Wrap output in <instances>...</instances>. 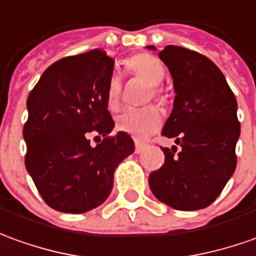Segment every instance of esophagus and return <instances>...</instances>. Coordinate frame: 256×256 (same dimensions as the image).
<instances>
[{
    "label": "esophagus",
    "instance_id": "1",
    "mask_svg": "<svg viewBox=\"0 0 256 256\" xmlns=\"http://www.w3.org/2000/svg\"><path fill=\"white\" fill-rule=\"evenodd\" d=\"M146 148V144H142V142H138V141H136V154H141L144 150Z\"/></svg>",
    "mask_w": 256,
    "mask_h": 256
}]
</instances>
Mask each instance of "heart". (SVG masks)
<instances>
[{
  "instance_id": "heart-1",
  "label": "heart",
  "mask_w": 256,
  "mask_h": 256,
  "mask_svg": "<svg viewBox=\"0 0 256 256\" xmlns=\"http://www.w3.org/2000/svg\"><path fill=\"white\" fill-rule=\"evenodd\" d=\"M128 69L144 78L148 84L156 87L162 83V80L165 78V66L160 60L150 55V54H140L136 55L128 62ZM120 78L118 73L110 74V82L106 86V106L110 110H115L119 108L120 104ZM155 94L160 97V90L155 88ZM164 122V116L162 112L155 108V106H146V108H128L124 110L118 116L116 119V128H119L123 133L130 134L134 138L144 140L146 137H150L154 134Z\"/></svg>"
}]
</instances>
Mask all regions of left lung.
Here are the masks:
<instances>
[{
	"label": "left lung",
	"instance_id": "1",
	"mask_svg": "<svg viewBox=\"0 0 256 256\" xmlns=\"http://www.w3.org/2000/svg\"><path fill=\"white\" fill-rule=\"evenodd\" d=\"M158 55L176 92L162 134L174 138L179 148H162L165 164L150 174V188L173 209L206 208L236 170L237 101L220 69L206 56L176 46H168Z\"/></svg>",
	"mask_w": 256,
	"mask_h": 256
}]
</instances>
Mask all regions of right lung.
<instances>
[{
	"label": "right lung",
	"instance_id": "obj_1",
	"mask_svg": "<svg viewBox=\"0 0 256 256\" xmlns=\"http://www.w3.org/2000/svg\"><path fill=\"white\" fill-rule=\"evenodd\" d=\"M112 72L114 60L94 50L56 60L28 94L24 164L55 210L84 214L105 202L116 168L134 152L128 133L108 136L115 128L105 100ZM92 132L106 137L96 147Z\"/></svg>",
	"mask_w": 256,
	"mask_h": 256
}]
</instances>
